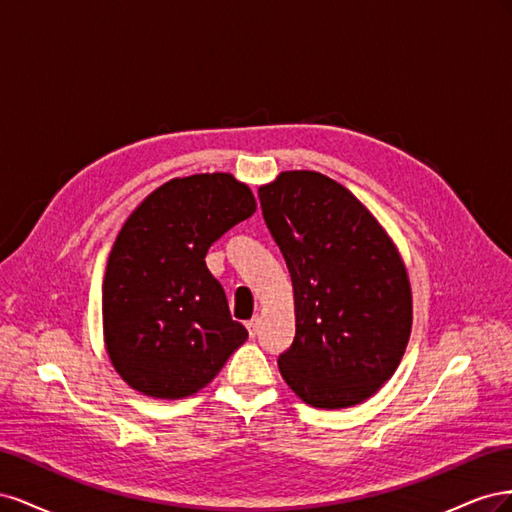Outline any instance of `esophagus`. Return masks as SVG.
I'll return each instance as SVG.
<instances>
[{"instance_id":"34e87169","label":"esophagus","mask_w":512,"mask_h":512,"mask_svg":"<svg viewBox=\"0 0 512 512\" xmlns=\"http://www.w3.org/2000/svg\"><path fill=\"white\" fill-rule=\"evenodd\" d=\"M258 324H260V320L258 318H252V320H247V333H250V337H256V333H258Z\"/></svg>"}]
</instances>
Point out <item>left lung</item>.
<instances>
[{"instance_id": "obj_1", "label": "left lung", "mask_w": 512, "mask_h": 512, "mask_svg": "<svg viewBox=\"0 0 512 512\" xmlns=\"http://www.w3.org/2000/svg\"><path fill=\"white\" fill-rule=\"evenodd\" d=\"M294 292V342L277 367L299 399L363 404L401 363L412 331L408 269L389 232L342 183L284 170L258 188Z\"/></svg>"}]
</instances>
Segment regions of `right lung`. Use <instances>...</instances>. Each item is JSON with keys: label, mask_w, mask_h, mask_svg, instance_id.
Segmentation results:
<instances>
[{"label": "right lung", "mask_w": 512, "mask_h": 512, "mask_svg": "<svg viewBox=\"0 0 512 512\" xmlns=\"http://www.w3.org/2000/svg\"><path fill=\"white\" fill-rule=\"evenodd\" d=\"M254 211L247 183L200 173L166 181L130 213L102 284L104 348L130 389L153 399L190 397L245 342L205 256Z\"/></svg>", "instance_id": "obj_1"}]
</instances>
